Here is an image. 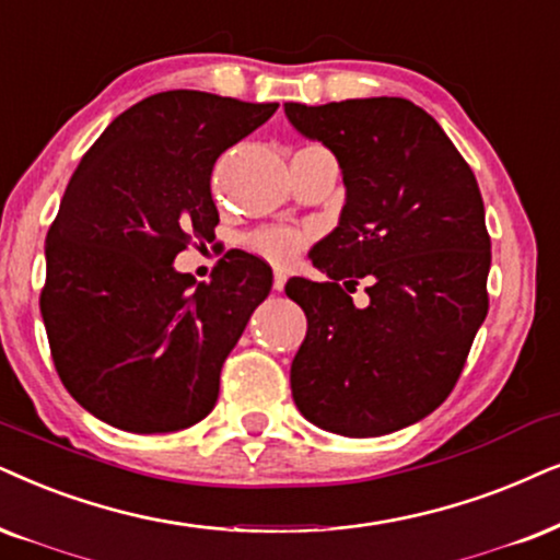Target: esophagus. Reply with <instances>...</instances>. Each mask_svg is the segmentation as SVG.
I'll list each match as a JSON object with an SVG mask.
<instances>
[{"mask_svg": "<svg viewBox=\"0 0 560 560\" xmlns=\"http://www.w3.org/2000/svg\"><path fill=\"white\" fill-rule=\"evenodd\" d=\"M284 287H287V273L276 271L273 273V289H276V292H284Z\"/></svg>", "mask_w": 560, "mask_h": 560, "instance_id": "1", "label": "esophagus"}]
</instances>
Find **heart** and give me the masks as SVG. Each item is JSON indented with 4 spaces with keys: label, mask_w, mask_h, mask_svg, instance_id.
Returning a JSON list of instances; mask_svg holds the SVG:
<instances>
[{
    "label": "heart",
    "mask_w": 560,
    "mask_h": 560,
    "mask_svg": "<svg viewBox=\"0 0 560 560\" xmlns=\"http://www.w3.org/2000/svg\"><path fill=\"white\" fill-rule=\"evenodd\" d=\"M304 150H315V147H304ZM302 152V150H300ZM307 237L302 232L289 228H266L256 230L245 237V247L253 256L268 260V264H289L302 253Z\"/></svg>",
    "instance_id": "obj_1"
}]
</instances>
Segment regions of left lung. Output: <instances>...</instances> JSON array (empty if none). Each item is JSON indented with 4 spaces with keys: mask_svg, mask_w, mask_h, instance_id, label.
<instances>
[{
    "mask_svg": "<svg viewBox=\"0 0 560 560\" xmlns=\"http://www.w3.org/2000/svg\"><path fill=\"white\" fill-rule=\"evenodd\" d=\"M338 158L341 224L313 250L330 281H287L307 315L292 362L304 419L380 436L442 406L488 313L491 237L476 175L427 110L402 97L287 103ZM366 280L371 304L350 300Z\"/></svg>",
    "mask_w": 560,
    "mask_h": 560,
    "instance_id": "left-lung-1",
    "label": "left lung"
}]
</instances>
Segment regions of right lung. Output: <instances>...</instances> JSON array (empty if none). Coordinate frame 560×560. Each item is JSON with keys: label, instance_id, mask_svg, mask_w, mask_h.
<instances>
[{"label": "right lung", "instance_id": "1", "mask_svg": "<svg viewBox=\"0 0 560 560\" xmlns=\"http://www.w3.org/2000/svg\"><path fill=\"white\" fill-rule=\"evenodd\" d=\"M276 108L158 92L97 137L63 190L46 237L40 315L63 387L110 427L178 431L214 408L224 359L273 273L230 250L196 284L173 260L214 240V162Z\"/></svg>", "mask_w": 560, "mask_h": 560}]
</instances>
